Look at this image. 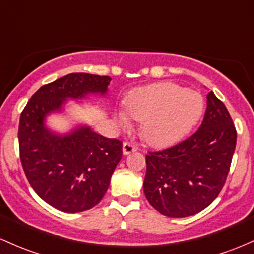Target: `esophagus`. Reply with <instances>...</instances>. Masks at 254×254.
<instances>
[{
	"label": "esophagus",
	"mask_w": 254,
	"mask_h": 254,
	"mask_svg": "<svg viewBox=\"0 0 254 254\" xmlns=\"http://www.w3.org/2000/svg\"><path fill=\"white\" fill-rule=\"evenodd\" d=\"M135 151H137V147H136L134 143L124 142V145H123V153H124L125 156H127V154L132 153V152Z\"/></svg>",
	"instance_id": "esophagus-1"
}]
</instances>
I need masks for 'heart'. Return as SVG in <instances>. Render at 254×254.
<instances>
[{"instance_id":"obj_1","label":"heart","mask_w":254,"mask_h":254,"mask_svg":"<svg viewBox=\"0 0 254 254\" xmlns=\"http://www.w3.org/2000/svg\"><path fill=\"white\" fill-rule=\"evenodd\" d=\"M125 109L118 112L123 123L130 117L141 123V135L153 147H168L183 140L203 113L198 92L174 82L138 87L127 96Z\"/></svg>"}]
</instances>
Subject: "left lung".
<instances>
[{
	"mask_svg": "<svg viewBox=\"0 0 254 254\" xmlns=\"http://www.w3.org/2000/svg\"><path fill=\"white\" fill-rule=\"evenodd\" d=\"M236 129L225 105L212 91L199 129L188 140L146 156L143 192L163 215L185 218L218 197L230 170Z\"/></svg>",
	"mask_w": 254,
	"mask_h": 254,
	"instance_id": "left-lung-1",
	"label": "left lung"
}]
</instances>
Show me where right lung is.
Masks as SVG:
<instances>
[{
    "label": "right lung",
    "mask_w": 254,
    "mask_h": 254,
    "mask_svg": "<svg viewBox=\"0 0 254 254\" xmlns=\"http://www.w3.org/2000/svg\"><path fill=\"white\" fill-rule=\"evenodd\" d=\"M111 80L68 74L40 87L20 114L18 140L26 179L46 203L64 213L91 209L103 198L122 159L123 143L81 124L60 134L47 127L46 119L62 113L68 100L106 96Z\"/></svg>",
    "instance_id": "obj_1"
}]
</instances>
